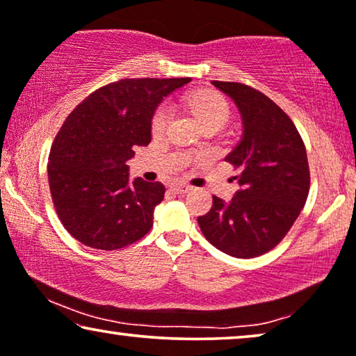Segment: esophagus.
I'll return each mask as SVG.
<instances>
[{"instance_id": "1", "label": "esophagus", "mask_w": 356, "mask_h": 356, "mask_svg": "<svg viewBox=\"0 0 356 356\" xmlns=\"http://www.w3.org/2000/svg\"><path fill=\"white\" fill-rule=\"evenodd\" d=\"M190 188H192V187H190V185H185V184L171 185V190H172V192H176V193H187Z\"/></svg>"}]
</instances>
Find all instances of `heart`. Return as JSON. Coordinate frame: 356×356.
Listing matches in <instances>:
<instances>
[{"label":"heart","mask_w":356,"mask_h":356,"mask_svg":"<svg viewBox=\"0 0 356 356\" xmlns=\"http://www.w3.org/2000/svg\"><path fill=\"white\" fill-rule=\"evenodd\" d=\"M188 108L192 109L195 116L198 118V121L202 122V126L207 124H219L222 126L229 118V106L226 99L219 97L216 93H193L185 97ZM172 109L169 104H161L154 113L153 121H152V130L153 134H163L171 121Z\"/></svg>","instance_id":"b5f03b06"}]
</instances>
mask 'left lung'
I'll use <instances>...</instances> for the list:
<instances>
[{"label":"left lung","mask_w":356,"mask_h":356,"mask_svg":"<svg viewBox=\"0 0 356 356\" xmlns=\"http://www.w3.org/2000/svg\"><path fill=\"white\" fill-rule=\"evenodd\" d=\"M242 118V138L226 156L240 168L238 192L229 203L213 197L198 218L200 229L218 250L235 258H254L285 237L309 192L307 149L292 119L273 99L248 85L213 80Z\"/></svg>","instance_id":"obj_1"}]
</instances>
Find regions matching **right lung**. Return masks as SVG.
<instances>
[{"mask_svg":"<svg viewBox=\"0 0 356 356\" xmlns=\"http://www.w3.org/2000/svg\"><path fill=\"white\" fill-rule=\"evenodd\" d=\"M188 82L122 79L95 90L64 121L48 158V182L58 218L80 243L119 250L149 232L166 188L140 177L130 182L126 163L135 147L152 142L158 104Z\"/></svg>","mask_w":356,"mask_h":356,"instance_id":"add662e5","label":"right lung"}]
</instances>
